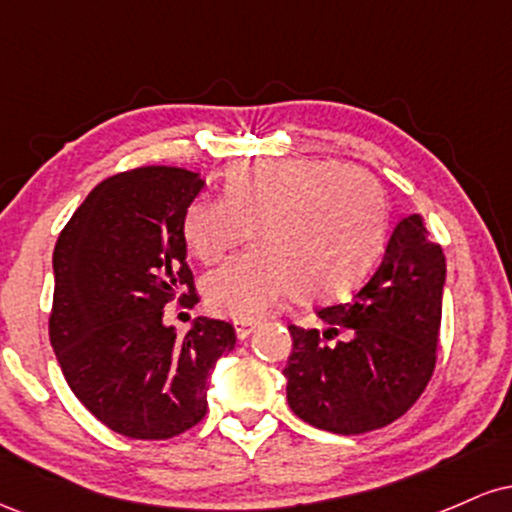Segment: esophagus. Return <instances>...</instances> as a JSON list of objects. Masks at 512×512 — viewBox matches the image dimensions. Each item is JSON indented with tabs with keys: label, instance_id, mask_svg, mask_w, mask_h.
<instances>
[{
	"label": "esophagus",
	"instance_id": "1",
	"mask_svg": "<svg viewBox=\"0 0 512 512\" xmlns=\"http://www.w3.org/2000/svg\"><path fill=\"white\" fill-rule=\"evenodd\" d=\"M233 325H236L238 339H248L250 334L257 330V322L255 320H236V322H233Z\"/></svg>",
	"mask_w": 512,
	"mask_h": 512
}]
</instances>
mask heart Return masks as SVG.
Returning a JSON list of instances; mask_svg holds the SVG:
<instances>
[{
  "instance_id": "1",
  "label": "heart",
  "mask_w": 512,
  "mask_h": 512,
  "mask_svg": "<svg viewBox=\"0 0 512 512\" xmlns=\"http://www.w3.org/2000/svg\"><path fill=\"white\" fill-rule=\"evenodd\" d=\"M385 187L363 168L320 158L233 163L223 197H197L182 214L187 250L219 262L250 226L255 248L204 279L216 313L255 320L281 298L327 301L351 291L387 238Z\"/></svg>"
}]
</instances>
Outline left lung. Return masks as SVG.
Here are the masks:
<instances>
[{
	"label": "left lung",
	"instance_id": "left-lung-1",
	"mask_svg": "<svg viewBox=\"0 0 512 512\" xmlns=\"http://www.w3.org/2000/svg\"><path fill=\"white\" fill-rule=\"evenodd\" d=\"M445 255L424 219L392 231L378 269L349 303L317 310L325 330L291 325L286 399L298 419L356 436L407 414L436 368ZM339 333L345 339L325 345Z\"/></svg>",
	"mask_w": 512,
	"mask_h": 512
}]
</instances>
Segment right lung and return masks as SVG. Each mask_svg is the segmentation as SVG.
<instances>
[{
	"instance_id": "obj_1",
	"label": "right lung",
	"mask_w": 512,
	"mask_h": 512,
	"mask_svg": "<svg viewBox=\"0 0 512 512\" xmlns=\"http://www.w3.org/2000/svg\"><path fill=\"white\" fill-rule=\"evenodd\" d=\"M204 180L185 168L144 166L91 190L52 255L50 344L64 380L120 436L166 440L207 414L209 375L236 346L231 322L197 317L185 337L163 305L197 291L182 214Z\"/></svg>"
}]
</instances>
